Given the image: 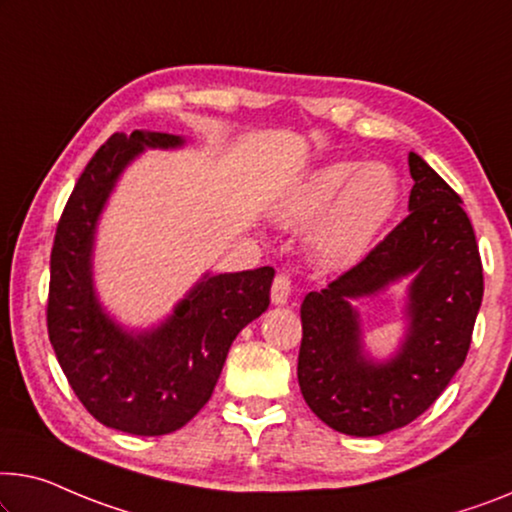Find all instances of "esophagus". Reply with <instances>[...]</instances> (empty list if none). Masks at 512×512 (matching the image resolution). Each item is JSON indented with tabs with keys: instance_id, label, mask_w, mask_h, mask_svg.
<instances>
[{
	"instance_id": "34e87169",
	"label": "esophagus",
	"mask_w": 512,
	"mask_h": 512,
	"mask_svg": "<svg viewBox=\"0 0 512 512\" xmlns=\"http://www.w3.org/2000/svg\"><path fill=\"white\" fill-rule=\"evenodd\" d=\"M289 294H292V280L285 273H278L271 285V301L276 305H285L289 301Z\"/></svg>"
}]
</instances>
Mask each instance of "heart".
I'll list each match as a JSON object with an SVG mask.
<instances>
[{
    "label": "heart",
    "mask_w": 512,
    "mask_h": 512,
    "mask_svg": "<svg viewBox=\"0 0 512 512\" xmlns=\"http://www.w3.org/2000/svg\"><path fill=\"white\" fill-rule=\"evenodd\" d=\"M402 186L384 163L333 160L317 167L280 204L278 218L289 227L319 223L312 248L329 266L356 262L375 246L400 207Z\"/></svg>",
    "instance_id": "obj_1"
}]
</instances>
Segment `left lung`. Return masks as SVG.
<instances>
[{"mask_svg": "<svg viewBox=\"0 0 512 512\" xmlns=\"http://www.w3.org/2000/svg\"><path fill=\"white\" fill-rule=\"evenodd\" d=\"M409 216L361 262L301 305L299 386L322 421L352 437L409 425L444 393L467 358L483 301V262L462 200L414 151ZM415 273L401 354L372 364L360 347L352 298Z\"/></svg>", "mask_w": 512, "mask_h": 512, "instance_id": "8db88e82", "label": "left lung"}]
</instances>
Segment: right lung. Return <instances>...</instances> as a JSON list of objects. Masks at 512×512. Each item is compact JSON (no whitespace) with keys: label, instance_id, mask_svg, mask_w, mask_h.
<instances>
[{"label":"right lung","instance_id":"obj_1","mask_svg":"<svg viewBox=\"0 0 512 512\" xmlns=\"http://www.w3.org/2000/svg\"><path fill=\"white\" fill-rule=\"evenodd\" d=\"M179 144L170 133H114L75 183L50 255L48 335L61 370L98 423L140 437L179 430L209 402L234 338L269 308L276 273L204 276L151 333H124L105 315L89 262L98 213L144 147Z\"/></svg>","mask_w":512,"mask_h":512}]
</instances>
